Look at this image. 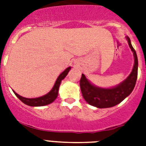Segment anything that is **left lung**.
Segmentation results:
<instances>
[{"mask_svg": "<svg viewBox=\"0 0 146 146\" xmlns=\"http://www.w3.org/2000/svg\"><path fill=\"white\" fill-rule=\"evenodd\" d=\"M131 50L133 52L135 63L133 68L125 80L113 88H101L96 86L88 80L84 74H82L80 85L84 100L90 105L97 108H110L117 105L130 95L135 87L138 76V58L136 52L132 47L130 39L126 36Z\"/></svg>", "mask_w": 146, "mask_h": 146, "instance_id": "obj_1", "label": "left lung"}]
</instances>
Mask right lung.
<instances>
[{
    "instance_id": "right-lung-1",
    "label": "right lung",
    "mask_w": 146,
    "mask_h": 146,
    "mask_svg": "<svg viewBox=\"0 0 146 146\" xmlns=\"http://www.w3.org/2000/svg\"><path fill=\"white\" fill-rule=\"evenodd\" d=\"M70 66H69L68 68L66 69L63 73H61L60 76L57 77V79H56L55 84L53 86V87L52 88V90L48 93H46V95L37 98H33V99H29V98L23 97V96L18 95L17 93H15L14 91V94L17 96V97L18 98L21 102H23L24 104L30 106H43L50 104L57 97L59 87H60V85L61 81L63 80V79L66 77V76L68 74L69 71L70 70Z\"/></svg>"
}]
</instances>
